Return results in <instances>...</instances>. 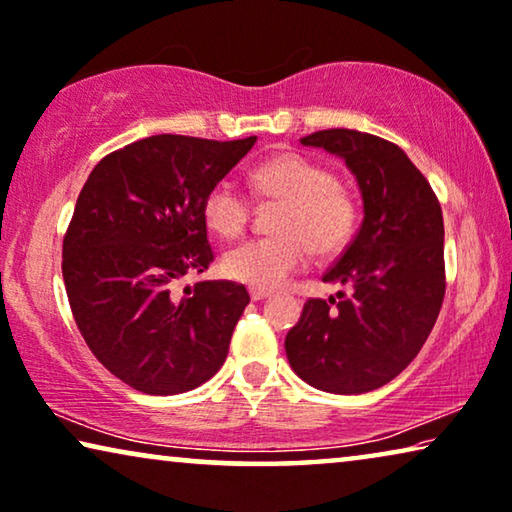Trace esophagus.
Returning <instances> with one entry per match:
<instances>
[{
  "mask_svg": "<svg viewBox=\"0 0 512 512\" xmlns=\"http://www.w3.org/2000/svg\"><path fill=\"white\" fill-rule=\"evenodd\" d=\"M249 295H251V300L258 302V300L270 298V291H265V288H249Z\"/></svg>",
  "mask_w": 512,
  "mask_h": 512,
  "instance_id": "34e87169",
  "label": "esophagus"
}]
</instances>
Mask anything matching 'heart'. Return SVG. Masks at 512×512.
I'll list each match as a JSON object with an SVG mask.
<instances>
[{"label":"heart","instance_id":"1","mask_svg":"<svg viewBox=\"0 0 512 512\" xmlns=\"http://www.w3.org/2000/svg\"><path fill=\"white\" fill-rule=\"evenodd\" d=\"M251 191L268 203H281L272 228L277 235L254 238L224 256V272L254 288L286 284L305 268L309 251L332 258L358 231V203L339 184L335 170L298 152L274 154L249 175ZM205 224L219 238H238L251 219L249 196L231 180L207 191Z\"/></svg>","mask_w":512,"mask_h":512}]
</instances>
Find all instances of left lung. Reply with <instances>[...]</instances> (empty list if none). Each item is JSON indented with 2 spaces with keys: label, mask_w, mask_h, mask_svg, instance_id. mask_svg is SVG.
<instances>
[{
  "label": "left lung",
  "mask_w": 512,
  "mask_h": 512,
  "mask_svg": "<svg viewBox=\"0 0 512 512\" xmlns=\"http://www.w3.org/2000/svg\"><path fill=\"white\" fill-rule=\"evenodd\" d=\"M346 161L362 194L360 231L323 274L351 295L311 298L286 335L293 372L314 388L360 395L409 367L446 293L443 214L402 147L372 133L325 129L300 140Z\"/></svg>",
  "instance_id": "8db88e82"
}]
</instances>
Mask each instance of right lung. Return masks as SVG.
<instances>
[{"instance_id":"1","label":"right lung","mask_w":512,"mask_h":512,"mask_svg":"<svg viewBox=\"0 0 512 512\" xmlns=\"http://www.w3.org/2000/svg\"><path fill=\"white\" fill-rule=\"evenodd\" d=\"M256 143L161 133L110 152L87 177L62 247L80 335L96 360L145 395H177L224 365L249 293L187 274L214 261L203 203Z\"/></svg>"}]
</instances>
